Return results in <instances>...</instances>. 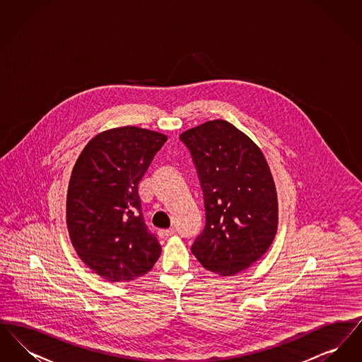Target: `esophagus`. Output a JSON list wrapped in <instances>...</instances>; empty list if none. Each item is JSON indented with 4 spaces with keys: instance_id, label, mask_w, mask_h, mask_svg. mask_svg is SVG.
Segmentation results:
<instances>
[{
    "instance_id": "esophagus-1",
    "label": "esophagus",
    "mask_w": 362,
    "mask_h": 362,
    "mask_svg": "<svg viewBox=\"0 0 362 362\" xmlns=\"http://www.w3.org/2000/svg\"><path fill=\"white\" fill-rule=\"evenodd\" d=\"M175 232H176L175 229H160V230H158V236H160L161 239H167V238L175 235Z\"/></svg>"
}]
</instances>
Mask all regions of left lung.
I'll list each match as a JSON object with an SVG mask.
<instances>
[{
    "mask_svg": "<svg viewBox=\"0 0 362 362\" xmlns=\"http://www.w3.org/2000/svg\"><path fill=\"white\" fill-rule=\"evenodd\" d=\"M204 191L206 225L191 251L220 276L262 258L278 228L276 185L258 145L232 123L216 119L180 134Z\"/></svg>",
    "mask_w": 362,
    "mask_h": 362,
    "instance_id": "1",
    "label": "left lung"
}]
</instances>
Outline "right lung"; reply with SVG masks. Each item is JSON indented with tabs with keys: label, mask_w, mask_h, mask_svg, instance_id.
<instances>
[{
	"label": "right lung",
	"mask_w": 362,
	"mask_h": 362,
	"mask_svg": "<svg viewBox=\"0 0 362 362\" xmlns=\"http://www.w3.org/2000/svg\"><path fill=\"white\" fill-rule=\"evenodd\" d=\"M167 136L124 126L92 138L78 156L66 195L70 240L86 266L110 282L152 270L161 245L144 223L138 183Z\"/></svg>",
	"instance_id": "add662e5"
}]
</instances>
